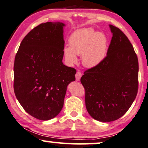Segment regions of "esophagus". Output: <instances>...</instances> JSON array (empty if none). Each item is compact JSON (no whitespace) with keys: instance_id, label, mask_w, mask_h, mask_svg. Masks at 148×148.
<instances>
[{"instance_id":"obj_1","label":"esophagus","mask_w":148,"mask_h":148,"mask_svg":"<svg viewBox=\"0 0 148 148\" xmlns=\"http://www.w3.org/2000/svg\"><path fill=\"white\" fill-rule=\"evenodd\" d=\"M82 77V73L80 71H77L76 73V75H75V77H76V80L77 81H79L80 79H81V77Z\"/></svg>"}]
</instances>
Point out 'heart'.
<instances>
[{
  "label": "heart",
  "instance_id": "heart-1",
  "mask_svg": "<svg viewBox=\"0 0 148 148\" xmlns=\"http://www.w3.org/2000/svg\"><path fill=\"white\" fill-rule=\"evenodd\" d=\"M69 47L64 48V54L71 64L77 62L76 54H82L84 66H96L102 61L107 51L108 40L101 33H96L92 28L77 30L69 39Z\"/></svg>",
  "mask_w": 148,
  "mask_h": 148
}]
</instances>
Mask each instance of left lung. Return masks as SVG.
Masks as SVG:
<instances>
[{"label":"left lung","instance_id":"8db88e82","mask_svg":"<svg viewBox=\"0 0 148 148\" xmlns=\"http://www.w3.org/2000/svg\"><path fill=\"white\" fill-rule=\"evenodd\" d=\"M110 27L113 36L107 55L96 66L86 70L81 79L86 110L101 122L124 115L138 89V60L134 48L121 30Z\"/></svg>","mask_w":148,"mask_h":148}]
</instances>
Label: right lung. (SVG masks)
<instances>
[{"instance_id": "1", "label": "right lung", "mask_w": 148, "mask_h": 148, "mask_svg": "<svg viewBox=\"0 0 148 148\" xmlns=\"http://www.w3.org/2000/svg\"><path fill=\"white\" fill-rule=\"evenodd\" d=\"M61 22L33 28L21 41L14 65V90L27 113L47 121L61 111L67 86L76 69L62 62L64 40Z\"/></svg>"}]
</instances>
